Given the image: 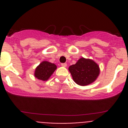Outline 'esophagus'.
I'll return each instance as SVG.
<instances>
[{"instance_id":"obj_1","label":"esophagus","mask_w":128,"mask_h":128,"mask_svg":"<svg viewBox=\"0 0 128 128\" xmlns=\"http://www.w3.org/2000/svg\"><path fill=\"white\" fill-rule=\"evenodd\" d=\"M66 65H66V63H62V66H63V67H66Z\"/></svg>"}]
</instances>
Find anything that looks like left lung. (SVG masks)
Returning <instances> with one entry per match:
<instances>
[{"label":"left lung","instance_id":"left-lung-1","mask_svg":"<svg viewBox=\"0 0 128 128\" xmlns=\"http://www.w3.org/2000/svg\"><path fill=\"white\" fill-rule=\"evenodd\" d=\"M73 80L81 86H86L94 82L99 76V65L90 59L81 58L75 65L68 68Z\"/></svg>","mask_w":128,"mask_h":128}]
</instances>
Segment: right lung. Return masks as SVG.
<instances>
[{
	"instance_id": "obj_1",
	"label": "right lung",
	"mask_w": 128,
	"mask_h": 128,
	"mask_svg": "<svg viewBox=\"0 0 128 128\" xmlns=\"http://www.w3.org/2000/svg\"><path fill=\"white\" fill-rule=\"evenodd\" d=\"M56 68L57 66L55 64L47 61H44L36 68L34 76L40 80L47 81L51 76Z\"/></svg>"
}]
</instances>
